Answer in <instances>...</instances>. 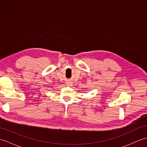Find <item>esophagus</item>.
Returning <instances> with one entry per match:
<instances>
[{
	"label": "esophagus",
	"mask_w": 147,
	"mask_h": 147,
	"mask_svg": "<svg viewBox=\"0 0 147 147\" xmlns=\"http://www.w3.org/2000/svg\"><path fill=\"white\" fill-rule=\"evenodd\" d=\"M71 84V83L69 82H67L66 83V85H67V86H70Z\"/></svg>",
	"instance_id": "34e87169"
}]
</instances>
